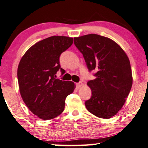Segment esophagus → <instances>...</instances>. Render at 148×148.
I'll use <instances>...</instances> for the list:
<instances>
[{"label": "esophagus", "instance_id": "1", "mask_svg": "<svg viewBox=\"0 0 148 148\" xmlns=\"http://www.w3.org/2000/svg\"><path fill=\"white\" fill-rule=\"evenodd\" d=\"M82 86V82H79V83L76 84V87H77V88H81Z\"/></svg>", "mask_w": 148, "mask_h": 148}]
</instances>
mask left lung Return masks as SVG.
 Instances as JSON below:
<instances>
[{
    "instance_id": "left-lung-1",
    "label": "left lung",
    "mask_w": 148,
    "mask_h": 148,
    "mask_svg": "<svg viewBox=\"0 0 148 148\" xmlns=\"http://www.w3.org/2000/svg\"><path fill=\"white\" fill-rule=\"evenodd\" d=\"M89 71H97L87 84L92 91L85 106L99 118L110 119L121 109L132 85L130 60L121 47L110 38L97 34L74 38Z\"/></svg>"
}]
</instances>
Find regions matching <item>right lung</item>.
<instances>
[{"label":"right lung","mask_w":148,"mask_h":148,"mask_svg":"<svg viewBox=\"0 0 148 148\" xmlns=\"http://www.w3.org/2000/svg\"><path fill=\"white\" fill-rule=\"evenodd\" d=\"M72 38L51 36L30 47L18 67V81L23 101L35 115L49 120L64 111L66 97L75 84L56 79V73L65 71L60 64V55L73 44Z\"/></svg>","instance_id":"right-lung-1"}]
</instances>
